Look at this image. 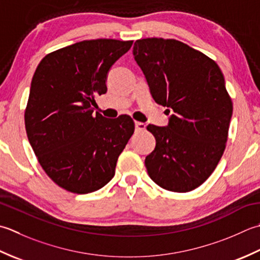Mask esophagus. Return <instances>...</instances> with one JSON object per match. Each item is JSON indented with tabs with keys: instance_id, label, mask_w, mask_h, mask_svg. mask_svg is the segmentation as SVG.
I'll return each mask as SVG.
<instances>
[{
	"instance_id": "1",
	"label": "esophagus",
	"mask_w": 260,
	"mask_h": 260,
	"mask_svg": "<svg viewBox=\"0 0 260 260\" xmlns=\"http://www.w3.org/2000/svg\"><path fill=\"white\" fill-rule=\"evenodd\" d=\"M135 126H136V130H139V131L146 129V124L142 122H138V121H136L135 122Z\"/></svg>"
}]
</instances>
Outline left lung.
I'll return each mask as SVG.
<instances>
[{
    "label": "left lung",
    "instance_id": "8db88e82",
    "mask_svg": "<svg viewBox=\"0 0 260 260\" xmlns=\"http://www.w3.org/2000/svg\"><path fill=\"white\" fill-rule=\"evenodd\" d=\"M132 52L153 100L172 112L166 126H147L156 138L145 159L148 175L167 190L189 192L223 155L232 116L223 74L214 60L178 40L140 39Z\"/></svg>",
    "mask_w": 260,
    "mask_h": 260
}]
</instances>
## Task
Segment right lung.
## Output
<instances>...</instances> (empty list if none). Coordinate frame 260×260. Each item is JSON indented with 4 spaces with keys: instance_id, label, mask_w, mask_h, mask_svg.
<instances>
[{
    "instance_id": "1",
    "label": "right lung",
    "mask_w": 260,
    "mask_h": 260,
    "mask_svg": "<svg viewBox=\"0 0 260 260\" xmlns=\"http://www.w3.org/2000/svg\"><path fill=\"white\" fill-rule=\"evenodd\" d=\"M134 41L96 39L48 54L31 81L24 113L26 136L38 161L58 186L77 194L102 188L135 131L129 115L94 114L109 71Z\"/></svg>"
}]
</instances>
